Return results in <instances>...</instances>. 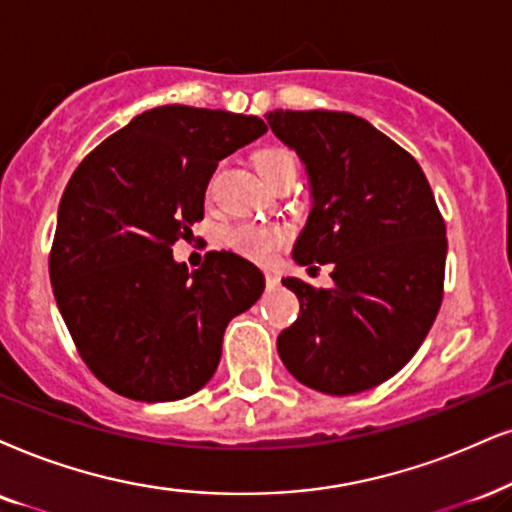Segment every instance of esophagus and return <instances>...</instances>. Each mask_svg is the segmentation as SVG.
<instances>
[{"mask_svg":"<svg viewBox=\"0 0 512 512\" xmlns=\"http://www.w3.org/2000/svg\"><path fill=\"white\" fill-rule=\"evenodd\" d=\"M264 281H267V288L271 290L281 283V278H278V274H274V271H267V274H264Z\"/></svg>","mask_w":512,"mask_h":512,"instance_id":"34e87169","label":"esophagus"}]
</instances>
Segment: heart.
I'll list each match as a JSON object with an SVG mask.
<instances>
[{"mask_svg":"<svg viewBox=\"0 0 512 512\" xmlns=\"http://www.w3.org/2000/svg\"><path fill=\"white\" fill-rule=\"evenodd\" d=\"M255 170L264 179V184H269L278 174L295 172V158L286 148H262L255 155ZM290 238H293V231L283 222H241L226 231V243L238 255L250 257L255 262H269L276 250H281Z\"/></svg>","mask_w":512,"mask_h":512,"instance_id":"1","label":"heart"}]
</instances>
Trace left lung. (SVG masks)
Instances as JSON below:
<instances>
[{"mask_svg":"<svg viewBox=\"0 0 512 512\" xmlns=\"http://www.w3.org/2000/svg\"><path fill=\"white\" fill-rule=\"evenodd\" d=\"M267 122L300 155L312 184L295 262L333 264V288L283 278L300 316L278 335V354L312 390H371L409 364L435 323L444 217L416 158L364 118L274 111Z\"/></svg>","mask_w":512,"mask_h":512,"instance_id":"8db88e82","label":"left lung"}]
</instances>
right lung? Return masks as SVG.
<instances>
[{
	"label": "right lung",
	"instance_id": "right-lung-1",
	"mask_svg": "<svg viewBox=\"0 0 512 512\" xmlns=\"http://www.w3.org/2000/svg\"><path fill=\"white\" fill-rule=\"evenodd\" d=\"M267 132L255 115L160 106L77 165L49 252L54 297L89 371L137 401H177L215 375L229 321L260 300L264 276L210 250L196 271L172 245L203 219L219 160Z\"/></svg>",
	"mask_w": 512,
	"mask_h": 512
}]
</instances>
